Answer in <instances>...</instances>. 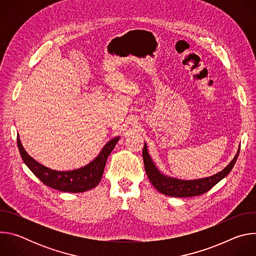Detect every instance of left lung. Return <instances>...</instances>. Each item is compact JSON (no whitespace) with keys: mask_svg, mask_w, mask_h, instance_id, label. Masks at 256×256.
I'll list each match as a JSON object with an SVG mask.
<instances>
[{"mask_svg":"<svg viewBox=\"0 0 256 256\" xmlns=\"http://www.w3.org/2000/svg\"><path fill=\"white\" fill-rule=\"evenodd\" d=\"M239 155V150L237 151L233 160L220 172H218L212 176L204 177L200 179L184 180L171 176H167L160 172L155 163L153 162L151 156L149 155L147 144L144 142L142 149V159L144 164L146 173H147L153 186L161 194L174 196V198H190L200 196L208 192L212 186H214L218 181L225 178L232 168L234 167Z\"/></svg>","mask_w":256,"mask_h":256,"instance_id":"left-lung-1","label":"left lung"}]
</instances>
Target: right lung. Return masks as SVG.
<instances>
[{
    "label": "right lung",
    "instance_id": "1",
    "mask_svg": "<svg viewBox=\"0 0 256 256\" xmlns=\"http://www.w3.org/2000/svg\"><path fill=\"white\" fill-rule=\"evenodd\" d=\"M118 140L120 136H116L105 144L98 156L89 164L75 170L58 171L46 167L29 156L23 148L19 134L17 136L18 149L22 160L34 175L52 188L72 194L84 192L98 186L103 175L107 158Z\"/></svg>",
    "mask_w": 256,
    "mask_h": 256
}]
</instances>
